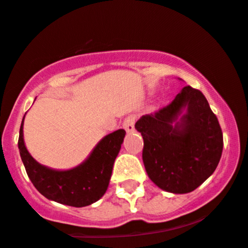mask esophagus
<instances>
[{
    "instance_id": "esophagus-1",
    "label": "esophagus",
    "mask_w": 248,
    "mask_h": 248,
    "mask_svg": "<svg viewBox=\"0 0 248 248\" xmlns=\"http://www.w3.org/2000/svg\"><path fill=\"white\" fill-rule=\"evenodd\" d=\"M123 127L127 133H131L135 131V117L129 116L127 118H125L123 122Z\"/></svg>"
}]
</instances>
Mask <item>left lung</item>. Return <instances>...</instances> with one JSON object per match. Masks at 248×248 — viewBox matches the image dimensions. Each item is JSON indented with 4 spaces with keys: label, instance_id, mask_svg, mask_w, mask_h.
<instances>
[{
    "label": "left lung",
    "instance_id": "1",
    "mask_svg": "<svg viewBox=\"0 0 248 248\" xmlns=\"http://www.w3.org/2000/svg\"><path fill=\"white\" fill-rule=\"evenodd\" d=\"M135 127L144 139L147 176L163 191L192 192L218 166L222 152L220 125L204 94L190 85L166 108L138 119Z\"/></svg>",
    "mask_w": 248,
    "mask_h": 248
}]
</instances>
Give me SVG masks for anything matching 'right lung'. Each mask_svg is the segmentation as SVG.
<instances>
[{"label":"right lung","mask_w":248,"mask_h":248,"mask_svg":"<svg viewBox=\"0 0 248 248\" xmlns=\"http://www.w3.org/2000/svg\"><path fill=\"white\" fill-rule=\"evenodd\" d=\"M24 117L19 127L18 150L28 177L36 190L46 199L74 207L88 206L101 199L109 187L113 164L126 133L125 130L119 129L104 136L79 165L56 170L42 165L29 154L23 137Z\"/></svg>","instance_id":"right-lung-1"}]
</instances>
